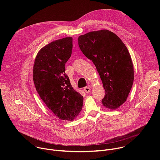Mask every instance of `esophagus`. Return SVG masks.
<instances>
[{"instance_id": "1", "label": "esophagus", "mask_w": 160, "mask_h": 160, "mask_svg": "<svg viewBox=\"0 0 160 160\" xmlns=\"http://www.w3.org/2000/svg\"><path fill=\"white\" fill-rule=\"evenodd\" d=\"M84 91L86 92V93H89L90 92V88L89 87H85L84 88H83Z\"/></svg>"}]
</instances>
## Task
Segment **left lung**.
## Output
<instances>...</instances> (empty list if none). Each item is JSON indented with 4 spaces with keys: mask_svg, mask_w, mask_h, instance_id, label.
<instances>
[{
    "mask_svg": "<svg viewBox=\"0 0 160 160\" xmlns=\"http://www.w3.org/2000/svg\"><path fill=\"white\" fill-rule=\"evenodd\" d=\"M78 42L83 54L96 66L102 80L106 92L103 106L117 109L126 101L134 78L132 61L125 45L108 30L80 35Z\"/></svg>",
    "mask_w": 160,
    "mask_h": 160,
    "instance_id": "1",
    "label": "left lung"
}]
</instances>
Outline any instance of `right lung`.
I'll return each instance as SVG.
<instances>
[{"instance_id":"add662e5","label":"right lung","mask_w":160,"mask_h":160,"mask_svg":"<svg viewBox=\"0 0 160 160\" xmlns=\"http://www.w3.org/2000/svg\"><path fill=\"white\" fill-rule=\"evenodd\" d=\"M72 48V37L49 43L38 52L33 69V82L42 100L56 117L68 121L78 115L83 101L65 73V64Z\"/></svg>"}]
</instances>
